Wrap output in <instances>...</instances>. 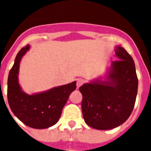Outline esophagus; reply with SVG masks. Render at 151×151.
<instances>
[{
	"label": "esophagus",
	"mask_w": 151,
	"mask_h": 151,
	"mask_svg": "<svg viewBox=\"0 0 151 151\" xmlns=\"http://www.w3.org/2000/svg\"><path fill=\"white\" fill-rule=\"evenodd\" d=\"M84 83V80L82 79V78H78V79H77L76 81V86L77 88H80L81 86H82V85H83Z\"/></svg>",
	"instance_id": "1"
}]
</instances>
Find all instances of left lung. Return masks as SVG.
Segmentation results:
<instances>
[{"label": "left lung", "instance_id": "obj_1", "mask_svg": "<svg viewBox=\"0 0 151 151\" xmlns=\"http://www.w3.org/2000/svg\"><path fill=\"white\" fill-rule=\"evenodd\" d=\"M118 60L107 67L104 76L79 88L85 122L93 129L108 130L127 120L132 112L138 81L132 57L119 45L114 48Z\"/></svg>", "mask_w": 151, "mask_h": 151}]
</instances>
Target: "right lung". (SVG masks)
Masks as SVG:
<instances>
[{
    "label": "right lung",
    "instance_id": "right-lung-1",
    "mask_svg": "<svg viewBox=\"0 0 151 151\" xmlns=\"http://www.w3.org/2000/svg\"><path fill=\"white\" fill-rule=\"evenodd\" d=\"M29 50L30 45H27L19 51L9 73L8 103L13 114L25 125L33 129H47L58 122L69 95L76 88V82L32 94H26L19 82V73L22 57Z\"/></svg>",
    "mask_w": 151,
    "mask_h": 151
}]
</instances>
